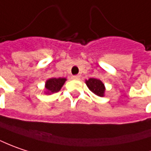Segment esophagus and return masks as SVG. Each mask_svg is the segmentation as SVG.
<instances>
[{"label":"esophagus","mask_w":151,"mask_h":151,"mask_svg":"<svg viewBox=\"0 0 151 151\" xmlns=\"http://www.w3.org/2000/svg\"><path fill=\"white\" fill-rule=\"evenodd\" d=\"M72 79L80 80V76H72Z\"/></svg>","instance_id":"34e87169"}]
</instances>
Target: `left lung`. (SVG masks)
<instances>
[{
  "label": "left lung",
  "instance_id": "1",
  "mask_svg": "<svg viewBox=\"0 0 151 151\" xmlns=\"http://www.w3.org/2000/svg\"><path fill=\"white\" fill-rule=\"evenodd\" d=\"M86 84L87 87L89 88V90L94 94L98 95L99 97L104 96L105 87H104V84L100 80L96 79V78H90L86 81Z\"/></svg>",
  "mask_w": 151,
  "mask_h": 151
}]
</instances>
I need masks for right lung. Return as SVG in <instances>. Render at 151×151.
I'll list each match as a JSON object with an SVG mask.
<instances>
[{
    "label": "right lung",
    "instance_id": "obj_1",
    "mask_svg": "<svg viewBox=\"0 0 151 151\" xmlns=\"http://www.w3.org/2000/svg\"><path fill=\"white\" fill-rule=\"evenodd\" d=\"M66 78H51L46 81V93H58L64 86Z\"/></svg>",
    "mask_w": 151,
    "mask_h": 151
}]
</instances>
